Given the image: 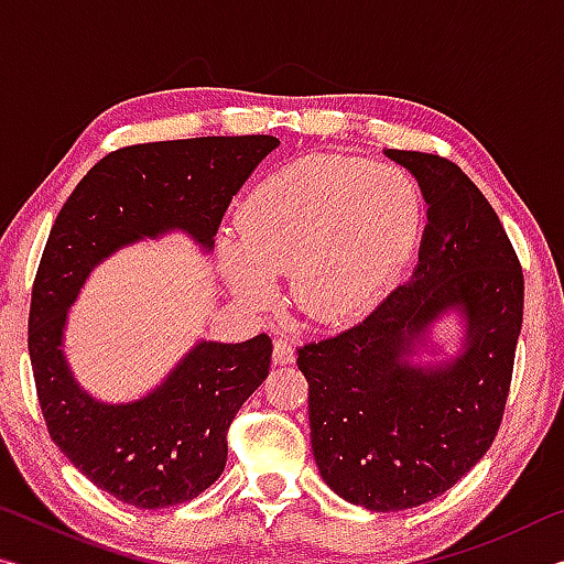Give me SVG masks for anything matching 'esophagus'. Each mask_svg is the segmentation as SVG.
<instances>
[{
    "mask_svg": "<svg viewBox=\"0 0 564 564\" xmlns=\"http://www.w3.org/2000/svg\"><path fill=\"white\" fill-rule=\"evenodd\" d=\"M273 360L279 362V366H291V362L295 360V352H293V346L289 338L279 336L273 340Z\"/></svg>",
    "mask_w": 564,
    "mask_h": 564,
    "instance_id": "obj_1",
    "label": "esophagus"
}]
</instances>
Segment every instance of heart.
<instances>
[{"instance_id": "1", "label": "heart", "mask_w": 564, "mask_h": 564, "mask_svg": "<svg viewBox=\"0 0 564 564\" xmlns=\"http://www.w3.org/2000/svg\"><path fill=\"white\" fill-rule=\"evenodd\" d=\"M423 204L395 166L346 156H308L273 171L238 212L236 243L224 248L234 291L271 299L289 273L293 311L313 326L358 316L408 263Z\"/></svg>"}]
</instances>
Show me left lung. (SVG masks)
<instances>
[{
	"label": "left lung",
	"instance_id": "8db88e82",
	"mask_svg": "<svg viewBox=\"0 0 564 564\" xmlns=\"http://www.w3.org/2000/svg\"><path fill=\"white\" fill-rule=\"evenodd\" d=\"M386 154L417 178L427 204L413 279L356 326L295 348L323 480L376 512L435 500L488 453L524 305L518 253L465 171L423 151ZM447 307L466 313V352L441 369H413L409 346Z\"/></svg>",
	"mask_w": 564,
	"mask_h": 564
}]
</instances>
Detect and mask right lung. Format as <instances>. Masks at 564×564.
<instances>
[{
    "instance_id": "add662e5",
    "label": "right lung",
    "mask_w": 564,
    "mask_h": 564,
    "mask_svg": "<svg viewBox=\"0 0 564 564\" xmlns=\"http://www.w3.org/2000/svg\"><path fill=\"white\" fill-rule=\"evenodd\" d=\"M275 137L151 141L111 151L66 198L32 285L30 358L56 447L82 475L141 510L188 502L226 467L228 427L271 368V338L198 343L154 393L104 405L62 356L66 308L101 259L141 236L184 228L212 248L228 204Z\"/></svg>"
}]
</instances>
